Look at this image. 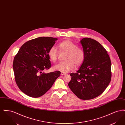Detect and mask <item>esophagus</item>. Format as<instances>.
Instances as JSON below:
<instances>
[{"instance_id": "34e87169", "label": "esophagus", "mask_w": 125, "mask_h": 125, "mask_svg": "<svg viewBox=\"0 0 125 125\" xmlns=\"http://www.w3.org/2000/svg\"><path fill=\"white\" fill-rule=\"evenodd\" d=\"M65 74H66V73H63V72H61V75H65Z\"/></svg>"}]
</instances>
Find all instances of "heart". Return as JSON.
<instances>
[{
    "label": "heart",
    "instance_id": "obj_1",
    "mask_svg": "<svg viewBox=\"0 0 125 125\" xmlns=\"http://www.w3.org/2000/svg\"><path fill=\"white\" fill-rule=\"evenodd\" d=\"M60 51L66 52L65 61L61 62L54 66L56 70L67 73L72 70L75 65L80 66L83 64L85 59V53L83 49L70 40H65L58 43ZM48 54L51 60L55 62L58 59V52L57 48L52 46L49 50Z\"/></svg>",
    "mask_w": 125,
    "mask_h": 125
}]
</instances>
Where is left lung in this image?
<instances>
[{
  "mask_svg": "<svg viewBox=\"0 0 125 125\" xmlns=\"http://www.w3.org/2000/svg\"><path fill=\"white\" fill-rule=\"evenodd\" d=\"M85 59L79 70L71 73L69 88L81 99H92L105 90L112 78L111 62L106 50L90 38L81 41Z\"/></svg>",
  "mask_w": 125,
  "mask_h": 125,
  "instance_id": "left-lung-1",
  "label": "left lung"
}]
</instances>
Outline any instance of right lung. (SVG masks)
<instances>
[{
  "label": "right lung",
  "mask_w": 125,
  "mask_h": 125,
  "mask_svg": "<svg viewBox=\"0 0 125 125\" xmlns=\"http://www.w3.org/2000/svg\"><path fill=\"white\" fill-rule=\"evenodd\" d=\"M57 38L40 37L26 42L14 57L13 69L18 88L26 95L37 98L51 88L60 75L56 71H42L51 67L48 52Z\"/></svg>",
  "instance_id": "add662e5"
}]
</instances>
